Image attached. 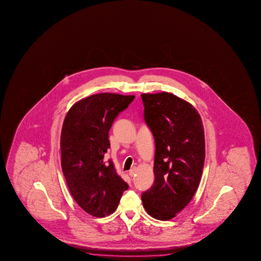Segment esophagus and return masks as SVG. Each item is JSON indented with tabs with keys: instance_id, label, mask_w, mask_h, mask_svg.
Returning <instances> with one entry per match:
<instances>
[{
	"instance_id": "1",
	"label": "esophagus",
	"mask_w": 261,
	"mask_h": 261,
	"mask_svg": "<svg viewBox=\"0 0 261 261\" xmlns=\"http://www.w3.org/2000/svg\"><path fill=\"white\" fill-rule=\"evenodd\" d=\"M135 173H136V168L135 167H133V168L130 169L129 170V172H128V174H129V176L133 177L135 175Z\"/></svg>"
}]
</instances>
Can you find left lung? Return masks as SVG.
<instances>
[{
    "instance_id": "8db88e82",
    "label": "left lung",
    "mask_w": 261,
    "mask_h": 261,
    "mask_svg": "<svg viewBox=\"0 0 261 261\" xmlns=\"http://www.w3.org/2000/svg\"><path fill=\"white\" fill-rule=\"evenodd\" d=\"M144 119L155 142L154 182L142 193L150 217L169 220L198 188L204 164V133L195 107L172 93L142 94Z\"/></svg>"
}]
</instances>
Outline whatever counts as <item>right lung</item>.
Instances as JSON below:
<instances>
[{
	"mask_svg": "<svg viewBox=\"0 0 261 261\" xmlns=\"http://www.w3.org/2000/svg\"><path fill=\"white\" fill-rule=\"evenodd\" d=\"M135 96L99 93L71 107L61 132V165L68 189L80 207L93 217L115 212L128 184L104 154L111 147L109 132L116 117Z\"/></svg>",
	"mask_w": 261,
	"mask_h": 261,
	"instance_id": "add662e5",
	"label": "right lung"
}]
</instances>
